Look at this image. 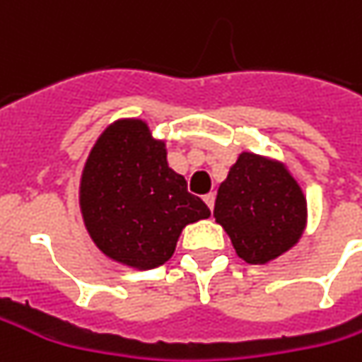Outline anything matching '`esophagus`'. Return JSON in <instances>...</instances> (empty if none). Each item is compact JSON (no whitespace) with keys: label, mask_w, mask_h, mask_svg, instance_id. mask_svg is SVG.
<instances>
[{"label":"esophagus","mask_w":362,"mask_h":362,"mask_svg":"<svg viewBox=\"0 0 362 362\" xmlns=\"http://www.w3.org/2000/svg\"><path fill=\"white\" fill-rule=\"evenodd\" d=\"M203 202L207 203V207H209V209H214V203H216V195H214V193H207V195H203Z\"/></svg>","instance_id":"1"}]
</instances>
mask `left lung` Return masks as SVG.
<instances>
[{"instance_id":"1","label":"left lung","mask_w":362,"mask_h":362,"mask_svg":"<svg viewBox=\"0 0 362 362\" xmlns=\"http://www.w3.org/2000/svg\"><path fill=\"white\" fill-rule=\"evenodd\" d=\"M214 217L243 262L268 264L300 240L306 197L282 163L242 153L217 189Z\"/></svg>"}]
</instances>
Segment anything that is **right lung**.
Masks as SVG:
<instances>
[{"mask_svg":"<svg viewBox=\"0 0 362 362\" xmlns=\"http://www.w3.org/2000/svg\"><path fill=\"white\" fill-rule=\"evenodd\" d=\"M80 211L96 247L136 270L165 264L183 228L211 216L169 167L165 141L153 139L139 119L112 122L92 146L80 179Z\"/></svg>","mask_w":362,"mask_h":362,"instance_id":"1","label":"right lung"}]
</instances>
